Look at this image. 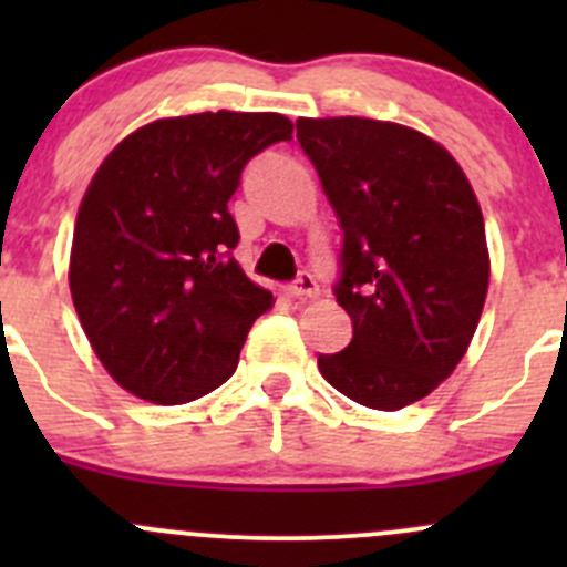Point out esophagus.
<instances>
[{
    "instance_id": "esophagus-1",
    "label": "esophagus",
    "mask_w": 567,
    "mask_h": 567,
    "mask_svg": "<svg viewBox=\"0 0 567 567\" xmlns=\"http://www.w3.org/2000/svg\"><path fill=\"white\" fill-rule=\"evenodd\" d=\"M290 293H293L296 299H312V296H318L316 277H312V274H307V271H301L299 279L290 285Z\"/></svg>"
}]
</instances>
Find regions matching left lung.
Listing matches in <instances>:
<instances>
[{"label":"left lung","instance_id":"left-lung-1","mask_svg":"<svg viewBox=\"0 0 567 567\" xmlns=\"http://www.w3.org/2000/svg\"><path fill=\"white\" fill-rule=\"evenodd\" d=\"M342 227L337 305L353 337L318 370L346 398L398 411L458 368L488 293L483 210L431 136L368 117L296 120Z\"/></svg>","mask_w":567,"mask_h":567}]
</instances>
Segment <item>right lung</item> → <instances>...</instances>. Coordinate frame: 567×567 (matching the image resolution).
<instances>
[{
    "instance_id": "right-lung-1",
    "label": "right lung",
    "mask_w": 567,
    "mask_h": 567,
    "mask_svg": "<svg viewBox=\"0 0 567 567\" xmlns=\"http://www.w3.org/2000/svg\"><path fill=\"white\" fill-rule=\"evenodd\" d=\"M293 134L277 112L147 123L104 158L79 205L71 296L95 357L158 405L225 384L251 323L274 305L233 257L227 203L257 153Z\"/></svg>"
}]
</instances>
